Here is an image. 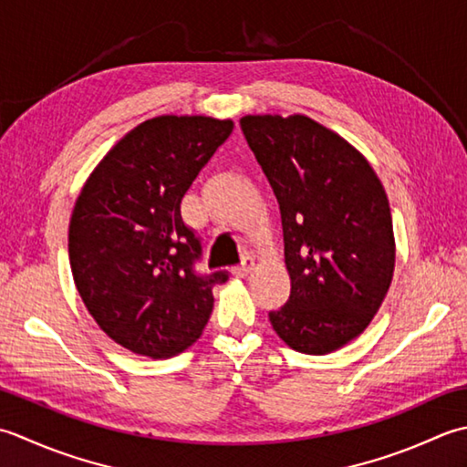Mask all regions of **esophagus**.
<instances>
[{
    "instance_id": "1",
    "label": "esophagus",
    "mask_w": 467,
    "mask_h": 467,
    "mask_svg": "<svg viewBox=\"0 0 467 467\" xmlns=\"http://www.w3.org/2000/svg\"><path fill=\"white\" fill-rule=\"evenodd\" d=\"M254 270V260L252 258H244V264L237 265V268L232 270V274L235 278H245V275H250Z\"/></svg>"
}]
</instances>
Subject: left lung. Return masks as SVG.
Wrapping results in <instances>:
<instances>
[{
    "label": "left lung",
    "mask_w": 467,
    "mask_h": 467,
    "mask_svg": "<svg viewBox=\"0 0 467 467\" xmlns=\"http://www.w3.org/2000/svg\"><path fill=\"white\" fill-rule=\"evenodd\" d=\"M280 203L290 298L272 328L304 355H328L363 332L395 272L391 207L380 179L338 132L306 114L240 119Z\"/></svg>",
    "instance_id": "1"
}]
</instances>
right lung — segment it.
<instances>
[{"label":"right lung","mask_w":467,"mask_h":467,"mask_svg":"<svg viewBox=\"0 0 467 467\" xmlns=\"http://www.w3.org/2000/svg\"><path fill=\"white\" fill-rule=\"evenodd\" d=\"M232 130V119L203 114L149 119L102 157L76 199V290L104 335L130 353H183L212 317L227 274L193 272L202 244L181 220V199Z\"/></svg>","instance_id":"obj_1"}]
</instances>
